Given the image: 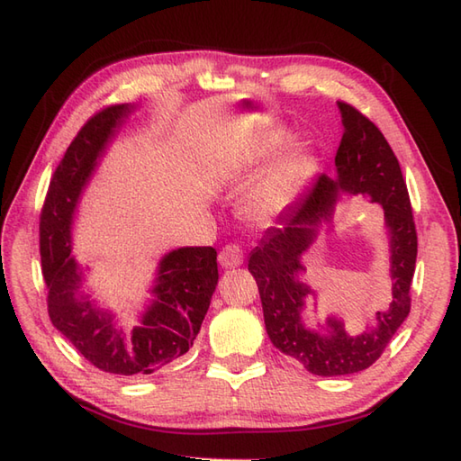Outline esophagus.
I'll list each match as a JSON object with an SVG mask.
<instances>
[{
	"label": "esophagus",
	"instance_id": "34e87169",
	"mask_svg": "<svg viewBox=\"0 0 461 461\" xmlns=\"http://www.w3.org/2000/svg\"><path fill=\"white\" fill-rule=\"evenodd\" d=\"M218 261L223 269H236L243 263V251L240 246H236V243H230V246H225L220 251Z\"/></svg>",
	"mask_w": 461,
	"mask_h": 461
}]
</instances>
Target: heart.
<instances>
[{"instance_id":"b5f03b06","label":"heart","mask_w":461,"mask_h":461,"mask_svg":"<svg viewBox=\"0 0 461 461\" xmlns=\"http://www.w3.org/2000/svg\"><path fill=\"white\" fill-rule=\"evenodd\" d=\"M291 142L287 131H273L263 139L251 154V160L269 158L276 152L283 150ZM309 172V156L305 152L293 150L279 156L263 170L246 192L243 210L256 221H266L276 218L287 208L293 195L297 194L301 182Z\"/></svg>"}]
</instances>
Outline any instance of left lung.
<instances>
[{"label":"left lung","instance_id":"left-lung-1","mask_svg":"<svg viewBox=\"0 0 461 461\" xmlns=\"http://www.w3.org/2000/svg\"><path fill=\"white\" fill-rule=\"evenodd\" d=\"M337 104L345 132L335 156V178L317 174L266 231L248 263L258 281L273 347L317 376L355 375L378 360L410 312V285L418 253L412 205L398 158L375 122L347 103ZM342 193L360 194L385 210L391 246L393 303L379 312L360 336H348L336 316L315 328L304 319L306 301L316 300V294L302 281V253L321 229H331V213Z\"/></svg>","mask_w":461,"mask_h":461}]
</instances>
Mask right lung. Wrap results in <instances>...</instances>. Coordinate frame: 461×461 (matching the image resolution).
<instances>
[{"instance_id":"right-lung-1","label":"right lung","mask_w":461,"mask_h":461,"mask_svg":"<svg viewBox=\"0 0 461 461\" xmlns=\"http://www.w3.org/2000/svg\"><path fill=\"white\" fill-rule=\"evenodd\" d=\"M139 104H114L95 114L68 146L49 184L39 223L49 317L81 355L104 372L144 376L168 368L190 350L218 285L213 248L164 253L139 321L126 330L89 287V266L73 256V225L81 195L103 156Z\"/></svg>"}]
</instances>
